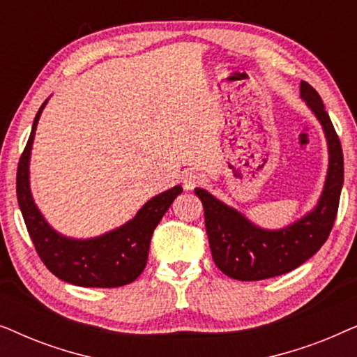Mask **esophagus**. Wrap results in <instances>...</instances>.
<instances>
[{"mask_svg":"<svg viewBox=\"0 0 357 357\" xmlns=\"http://www.w3.org/2000/svg\"><path fill=\"white\" fill-rule=\"evenodd\" d=\"M204 183V177L197 170H190V172L185 174L183 177V188L185 190H193L199 187V185Z\"/></svg>","mask_w":357,"mask_h":357,"instance_id":"1","label":"esophagus"}]
</instances>
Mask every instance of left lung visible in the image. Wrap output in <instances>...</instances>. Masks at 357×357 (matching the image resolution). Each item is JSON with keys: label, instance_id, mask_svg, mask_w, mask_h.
<instances>
[{"label": "left lung", "instance_id": "left-lung-1", "mask_svg": "<svg viewBox=\"0 0 357 357\" xmlns=\"http://www.w3.org/2000/svg\"><path fill=\"white\" fill-rule=\"evenodd\" d=\"M301 96L324 126L330 153L325 188L314 211L289 227L265 231L206 190H195L204 208L213 260L224 275L234 280L260 281L296 270L320 250L333 229L344 178L343 149L319 92L302 81Z\"/></svg>", "mask_w": 357, "mask_h": 357}]
</instances>
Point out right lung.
Segmentation results:
<instances>
[{
    "mask_svg": "<svg viewBox=\"0 0 357 357\" xmlns=\"http://www.w3.org/2000/svg\"><path fill=\"white\" fill-rule=\"evenodd\" d=\"M47 100L38 109L31 136L19 159L16 193L27 232L33 247L48 270L60 280L82 287H119L130 284L143 273L151 245V237L174 199L183 192L174 187L149 199L138 214L105 236L75 241L56 234L33 203L29 188V159L37 121Z\"/></svg>",
    "mask_w": 357,
    "mask_h": 357,
    "instance_id": "right-lung-1",
    "label": "right lung"
}]
</instances>
